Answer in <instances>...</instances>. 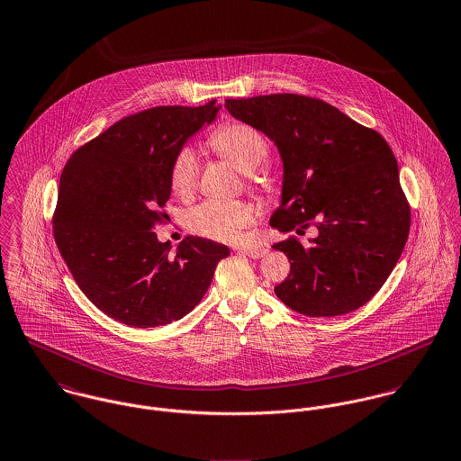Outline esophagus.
Here are the masks:
<instances>
[{
  "mask_svg": "<svg viewBox=\"0 0 461 461\" xmlns=\"http://www.w3.org/2000/svg\"><path fill=\"white\" fill-rule=\"evenodd\" d=\"M240 251L244 255L253 258V259H259V258H265V256L268 255V249H265V248H246V249H240Z\"/></svg>",
  "mask_w": 461,
  "mask_h": 461,
  "instance_id": "34e87169",
  "label": "esophagus"
}]
</instances>
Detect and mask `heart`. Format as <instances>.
<instances>
[{"mask_svg": "<svg viewBox=\"0 0 461 461\" xmlns=\"http://www.w3.org/2000/svg\"><path fill=\"white\" fill-rule=\"evenodd\" d=\"M208 147L235 167L248 173L249 185L267 193L270 178L261 167L268 157V141L246 122H226L208 136ZM200 164L191 147L180 149L169 166V187L176 196H191L198 187ZM256 208L248 202H215L208 200L189 213V228L212 240L235 242L242 230L255 222Z\"/></svg>", "mask_w": 461, "mask_h": 461, "instance_id": "obj_1", "label": "heart"}]
</instances>
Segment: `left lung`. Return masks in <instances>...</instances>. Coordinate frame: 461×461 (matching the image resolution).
<instances>
[{
  "mask_svg": "<svg viewBox=\"0 0 461 461\" xmlns=\"http://www.w3.org/2000/svg\"><path fill=\"white\" fill-rule=\"evenodd\" d=\"M226 109L265 132L285 164L283 203L270 226L296 235L272 248L290 274L276 295L306 316H339L364 306L396 267L410 231L398 160L375 129L338 107L297 94L226 99Z\"/></svg>",
  "mask_w": 461,
  "mask_h": 461,
  "instance_id": "left-lung-1",
  "label": "left lung"
}]
</instances>
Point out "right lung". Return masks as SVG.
Wrapping results in <instances>:
<instances>
[{"label":"right lung","mask_w":461,"mask_h":461,"mask_svg":"<svg viewBox=\"0 0 461 461\" xmlns=\"http://www.w3.org/2000/svg\"><path fill=\"white\" fill-rule=\"evenodd\" d=\"M217 114L158 105L129 114L67 160L52 213V235L74 281L94 306L131 327H158L200 304L222 244L185 237L175 255L155 226L167 215L175 154Z\"/></svg>","instance_id":"1"}]
</instances>
